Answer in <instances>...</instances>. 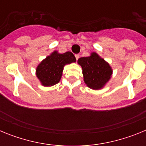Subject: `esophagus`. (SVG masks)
Returning a JSON list of instances; mask_svg holds the SVG:
<instances>
[{
    "label": "esophagus",
    "instance_id": "34e87169",
    "mask_svg": "<svg viewBox=\"0 0 146 146\" xmlns=\"http://www.w3.org/2000/svg\"><path fill=\"white\" fill-rule=\"evenodd\" d=\"M75 58H76V59H77V60H78V59H79V58H80V55H79V54H76V55H75Z\"/></svg>",
    "mask_w": 146,
    "mask_h": 146
}]
</instances>
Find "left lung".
<instances>
[{
	"label": "left lung",
	"mask_w": 146,
	"mask_h": 146,
	"mask_svg": "<svg viewBox=\"0 0 146 146\" xmlns=\"http://www.w3.org/2000/svg\"><path fill=\"white\" fill-rule=\"evenodd\" d=\"M78 64L82 66L84 81L90 88H102L111 77L113 71L109 64L95 52L89 57L79 58Z\"/></svg>",
	"instance_id": "left-lung-1"
}]
</instances>
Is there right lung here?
<instances>
[{
  "mask_svg": "<svg viewBox=\"0 0 146 146\" xmlns=\"http://www.w3.org/2000/svg\"><path fill=\"white\" fill-rule=\"evenodd\" d=\"M75 61L72 52L59 54L54 52L38 66L36 76L43 86H54L60 81L64 66Z\"/></svg>",
  "mask_w": 146,
  "mask_h": 146,
  "instance_id": "add662e5",
  "label": "right lung"
}]
</instances>
